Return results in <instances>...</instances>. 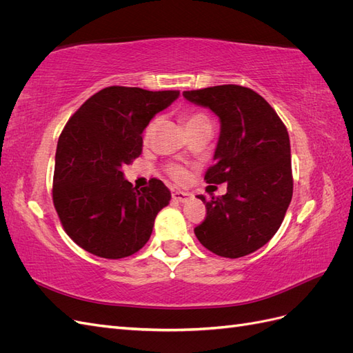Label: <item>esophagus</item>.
Listing matches in <instances>:
<instances>
[{
	"instance_id": "esophagus-1",
	"label": "esophagus",
	"mask_w": 353,
	"mask_h": 353,
	"mask_svg": "<svg viewBox=\"0 0 353 353\" xmlns=\"http://www.w3.org/2000/svg\"><path fill=\"white\" fill-rule=\"evenodd\" d=\"M191 196L190 193H184V191H174L172 193V199L178 203H187L188 200H191Z\"/></svg>"
}]
</instances>
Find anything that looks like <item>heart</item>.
I'll return each mask as SVG.
<instances>
[{"label": "heart", "mask_w": 353, "mask_h": 353, "mask_svg": "<svg viewBox=\"0 0 353 353\" xmlns=\"http://www.w3.org/2000/svg\"><path fill=\"white\" fill-rule=\"evenodd\" d=\"M183 122H184L185 130L188 131L190 128H193V126H197V125H201V123H209V119H208L206 114L199 113V112H191V113H185L183 116ZM154 128H156V121L148 123V126L145 128L144 137L150 138L153 131H154ZM169 175L172 176L175 181H178V183H184V181L188 178L187 170L183 169L181 166H170L169 168Z\"/></svg>", "instance_id": "heart-1"}]
</instances>
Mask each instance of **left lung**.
I'll list each match as a JSON object with an SVG mask.
<instances>
[{
  "label": "left lung",
  "mask_w": 353,
  "mask_h": 353,
  "mask_svg": "<svg viewBox=\"0 0 353 353\" xmlns=\"http://www.w3.org/2000/svg\"><path fill=\"white\" fill-rule=\"evenodd\" d=\"M184 97L219 117L221 134L208 184L227 183V194L199 199L206 218L194 228L208 250L241 258L279 231L293 196L290 138L283 121L258 92L240 85L184 91Z\"/></svg>",
  "instance_id": "1"
}]
</instances>
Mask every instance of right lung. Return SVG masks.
<instances>
[{
    "mask_svg": "<svg viewBox=\"0 0 353 353\" xmlns=\"http://www.w3.org/2000/svg\"><path fill=\"white\" fill-rule=\"evenodd\" d=\"M179 91L108 87L85 101L57 143L52 201L68 236L105 259L140 250L170 191L153 178L138 190L121 168L143 152V131Z\"/></svg>",
    "mask_w": 353,
    "mask_h": 353,
    "instance_id": "obj_1",
    "label": "right lung"
}]
</instances>
